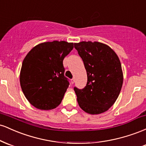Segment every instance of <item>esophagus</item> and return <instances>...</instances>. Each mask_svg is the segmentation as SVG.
I'll list each match as a JSON object with an SVG mask.
<instances>
[{
  "label": "esophagus",
  "mask_w": 146,
  "mask_h": 146,
  "mask_svg": "<svg viewBox=\"0 0 146 146\" xmlns=\"http://www.w3.org/2000/svg\"><path fill=\"white\" fill-rule=\"evenodd\" d=\"M74 82H75V79L74 78L71 79V83L72 84H74Z\"/></svg>",
  "instance_id": "esophagus-1"
}]
</instances>
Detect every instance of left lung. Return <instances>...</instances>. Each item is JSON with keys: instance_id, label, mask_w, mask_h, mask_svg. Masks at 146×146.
Here are the masks:
<instances>
[{"instance_id": "8db88e82", "label": "left lung", "mask_w": 146, "mask_h": 146, "mask_svg": "<svg viewBox=\"0 0 146 146\" xmlns=\"http://www.w3.org/2000/svg\"><path fill=\"white\" fill-rule=\"evenodd\" d=\"M74 46L87 73L86 86L74 87L78 104L91 115L104 113L117 100L123 84L119 59L110 46L99 42L83 41Z\"/></svg>"}]
</instances>
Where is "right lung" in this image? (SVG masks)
I'll return each instance as SVG.
<instances>
[{
  "label": "right lung",
  "instance_id": "add662e5",
  "mask_svg": "<svg viewBox=\"0 0 146 146\" xmlns=\"http://www.w3.org/2000/svg\"><path fill=\"white\" fill-rule=\"evenodd\" d=\"M73 48L65 41L43 42L27 53L22 64L20 82L25 98L40 110L56 108L69 85L63 60Z\"/></svg>",
  "mask_w": 146,
  "mask_h": 146
}]
</instances>
